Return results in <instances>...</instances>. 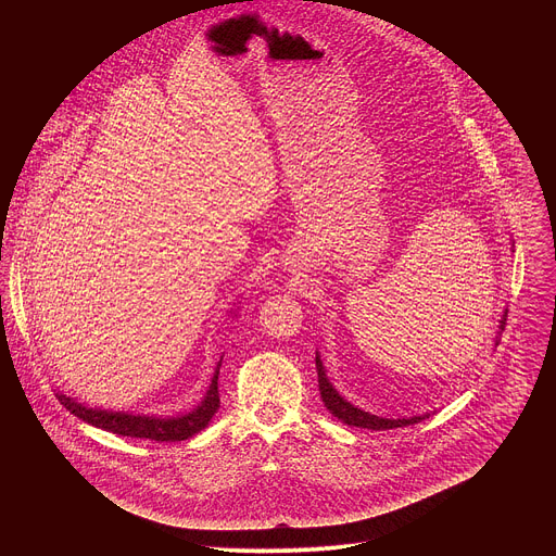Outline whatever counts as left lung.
Wrapping results in <instances>:
<instances>
[{
    "mask_svg": "<svg viewBox=\"0 0 556 556\" xmlns=\"http://www.w3.org/2000/svg\"><path fill=\"white\" fill-rule=\"evenodd\" d=\"M506 314L502 316V326H500V332L506 328ZM316 374H319V391H321V399L326 403V407L330 409V414L334 418H339L341 422L350 425V427H361V429H374V431H380V429H395V427H409V425H416L429 416H414V418H399V420H391V418H380V416H374L369 412H363L358 407H354L352 403H348L343 395H339V391L332 387V382L328 380V374H326V367L321 363V356L316 354Z\"/></svg>",
    "mask_w": 556,
    "mask_h": 556,
    "instance_id": "1",
    "label": "left lung"
}]
</instances>
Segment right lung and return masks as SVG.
Wrapping results in <instances>:
<instances>
[{"mask_svg": "<svg viewBox=\"0 0 556 556\" xmlns=\"http://www.w3.org/2000/svg\"><path fill=\"white\" fill-rule=\"evenodd\" d=\"M219 367H222V358L215 367V374H213V380H211V387L204 395V401L191 414H185V416H178V418L134 416V414H125V412L92 409V407H86V405H78L65 393H56V399L76 418H81L84 422H88L92 427L112 431L116 435L147 438V440H155V442H180V440H189L191 435L200 433L211 422L215 412L219 409V393H217Z\"/></svg>", "mask_w": 556, "mask_h": 556, "instance_id": "right-lung-1", "label": "right lung"}]
</instances>
